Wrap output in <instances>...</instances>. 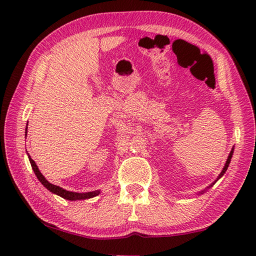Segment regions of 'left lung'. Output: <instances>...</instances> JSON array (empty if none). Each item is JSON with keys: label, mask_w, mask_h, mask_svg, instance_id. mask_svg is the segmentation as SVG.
<instances>
[{"label": "left lung", "mask_w": 256, "mask_h": 256, "mask_svg": "<svg viewBox=\"0 0 256 256\" xmlns=\"http://www.w3.org/2000/svg\"><path fill=\"white\" fill-rule=\"evenodd\" d=\"M233 152H234V148H232V150H231V152H230V154H229V156H228V160H226V164H224V168H222V170H221V172L219 174V176H218V178H216V180L214 182H212V184H209V186L208 187H206V189H204V190H201V192H199L197 194H204L206 192V190H208L209 188H211L212 186H214V184L216 182H218L219 180V179L222 177V176H224V172H226V170H228V167H229V164H230V162H231V158H232V155H233Z\"/></svg>", "instance_id": "obj_1"}]
</instances>
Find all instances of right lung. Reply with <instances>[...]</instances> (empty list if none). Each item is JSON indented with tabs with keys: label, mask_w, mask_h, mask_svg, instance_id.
<instances>
[{
	"label": "right lung",
	"mask_w": 256,
	"mask_h": 256,
	"mask_svg": "<svg viewBox=\"0 0 256 256\" xmlns=\"http://www.w3.org/2000/svg\"><path fill=\"white\" fill-rule=\"evenodd\" d=\"M27 125H28V124H27ZM25 133H26L25 135H27V126H26V132ZM27 156H28V160H30V165H32V170H34L36 177L38 178V180L42 182V186L46 187L48 190H50V192L55 194L57 196H60V197L64 198V199L70 200V201L84 200V199L94 198V197H96V196H98V194L101 192L100 190H94V192H69V190L64 189V188L59 187V186H56V184H50V182H48L47 179L44 177V175H42V174L40 172V170H38V167L36 165V162L30 158V156L28 153H27Z\"/></svg>",
	"instance_id": "1"
}]
</instances>
